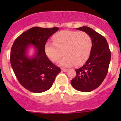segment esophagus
<instances>
[{
  "label": "esophagus",
  "instance_id": "34e87169",
  "mask_svg": "<svg viewBox=\"0 0 121 121\" xmlns=\"http://www.w3.org/2000/svg\"><path fill=\"white\" fill-rule=\"evenodd\" d=\"M62 70L64 72H67V71H68V69H67V68H62Z\"/></svg>",
  "mask_w": 121,
  "mask_h": 121
}]
</instances>
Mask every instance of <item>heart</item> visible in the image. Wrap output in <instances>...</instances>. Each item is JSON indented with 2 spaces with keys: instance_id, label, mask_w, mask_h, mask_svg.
Returning a JSON list of instances; mask_svg holds the SVG:
<instances>
[{
  "instance_id": "obj_1",
  "label": "heart",
  "mask_w": 121,
  "mask_h": 121,
  "mask_svg": "<svg viewBox=\"0 0 121 121\" xmlns=\"http://www.w3.org/2000/svg\"><path fill=\"white\" fill-rule=\"evenodd\" d=\"M53 40L54 43L47 42L45 45V52L51 61L57 62L65 54L60 63L71 67L74 64L81 65L89 57L92 40L85 32L62 31L53 36Z\"/></svg>"
}]
</instances>
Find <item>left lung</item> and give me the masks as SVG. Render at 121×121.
Masks as SVG:
<instances>
[{
    "mask_svg": "<svg viewBox=\"0 0 121 121\" xmlns=\"http://www.w3.org/2000/svg\"><path fill=\"white\" fill-rule=\"evenodd\" d=\"M77 30L85 32L92 40L90 57L85 64L76 70V75L71 81L74 88L82 92H90L102 84L107 74L111 52L106 39L88 26Z\"/></svg>",
    "mask_w": 121,
    "mask_h": 121,
    "instance_id": "left-lung-1",
    "label": "left lung"
}]
</instances>
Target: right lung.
<instances>
[{
	"label": "right lung",
	"instance_id": "right-lung-1",
	"mask_svg": "<svg viewBox=\"0 0 121 121\" xmlns=\"http://www.w3.org/2000/svg\"><path fill=\"white\" fill-rule=\"evenodd\" d=\"M58 30L57 27H33L22 33L11 47L10 62L14 73L20 84L31 92L39 93L50 89L57 74L61 71L45 52L46 42ZM30 44L36 48L33 58L26 54Z\"/></svg>",
	"mask_w": 121,
	"mask_h": 121
}]
</instances>
